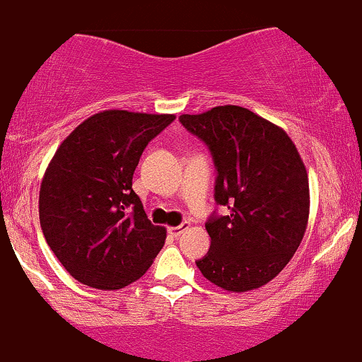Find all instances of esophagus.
Returning <instances> with one entry per match:
<instances>
[{"label": "esophagus", "instance_id": "obj_1", "mask_svg": "<svg viewBox=\"0 0 362 362\" xmlns=\"http://www.w3.org/2000/svg\"><path fill=\"white\" fill-rule=\"evenodd\" d=\"M185 229H189V222H182L180 226L170 227L168 232H170V235H173V238H178V235H180Z\"/></svg>", "mask_w": 362, "mask_h": 362}]
</instances>
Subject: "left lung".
I'll return each instance as SVG.
<instances>
[{"label":"left lung","mask_w":362,"mask_h":362,"mask_svg":"<svg viewBox=\"0 0 362 362\" xmlns=\"http://www.w3.org/2000/svg\"><path fill=\"white\" fill-rule=\"evenodd\" d=\"M216 168L215 201L227 215L208 218L211 246L197 269L227 291H250L274 279L302 243L309 220V178L283 128L239 105L182 114Z\"/></svg>","instance_id":"obj_1"}]
</instances>
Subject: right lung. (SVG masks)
<instances>
[{"label":"right lung","mask_w":362,"mask_h":362,"mask_svg":"<svg viewBox=\"0 0 362 362\" xmlns=\"http://www.w3.org/2000/svg\"><path fill=\"white\" fill-rule=\"evenodd\" d=\"M173 114L102 111L60 144L40 189V223L60 264L79 283L121 290L140 279L165 245L132 189L147 144Z\"/></svg>","instance_id":"1"}]
</instances>
